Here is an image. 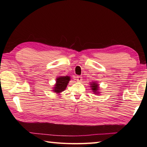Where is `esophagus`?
Instances as JSON below:
<instances>
[{
    "mask_svg": "<svg viewBox=\"0 0 147 147\" xmlns=\"http://www.w3.org/2000/svg\"><path fill=\"white\" fill-rule=\"evenodd\" d=\"M76 80L78 82H81L82 81V77L81 76H76Z\"/></svg>",
    "mask_w": 147,
    "mask_h": 147,
    "instance_id": "34e87169",
    "label": "esophagus"
}]
</instances>
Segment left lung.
<instances>
[{
    "label": "left lung",
    "instance_id": "left-lung-1",
    "mask_svg": "<svg viewBox=\"0 0 147 147\" xmlns=\"http://www.w3.org/2000/svg\"><path fill=\"white\" fill-rule=\"evenodd\" d=\"M90 85H91L90 86H91L93 92L94 93H95V94H98V95L99 87H98V83H96V82H92L91 84H90Z\"/></svg>",
    "mask_w": 147,
    "mask_h": 147
}]
</instances>
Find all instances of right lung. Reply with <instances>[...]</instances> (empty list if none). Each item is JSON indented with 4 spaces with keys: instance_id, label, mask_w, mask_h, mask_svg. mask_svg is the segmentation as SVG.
I'll return each mask as SVG.
<instances>
[{
    "instance_id": "obj_1",
    "label": "right lung",
    "mask_w": 147,
    "mask_h": 147,
    "mask_svg": "<svg viewBox=\"0 0 147 147\" xmlns=\"http://www.w3.org/2000/svg\"><path fill=\"white\" fill-rule=\"evenodd\" d=\"M70 81V77L66 76H59L56 78V83L52 91L55 93H60L63 92L66 88L67 84Z\"/></svg>"
}]
</instances>
